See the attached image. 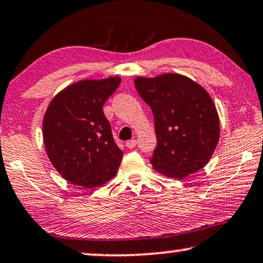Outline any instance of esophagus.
Segmentation results:
<instances>
[{
	"label": "esophagus",
	"instance_id": "34e87169",
	"mask_svg": "<svg viewBox=\"0 0 263 263\" xmlns=\"http://www.w3.org/2000/svg\"><path fill=\"white\" fill-rule=\"evenodd\" d=\"M136 144H137V141H136V139H131V141L126 142V146H127L128 149H134Z\"/></svg>",
	"mask_w": 263,
	"mask_h": 263
}]
</instances>
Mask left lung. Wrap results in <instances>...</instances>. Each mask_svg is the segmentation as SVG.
Returning a JSON list of instances; mask_svg holds the SVG:
<instances>
[{"mask_svg": "<svg viewBox=\"0 0 263 263\" xmlns=\"http://www.w3.org/2000/svg\"><path fill=\"white\" fill-rule=\"evenodd\" d=\"M135 85L154 114V170L177 179L202 170L220 137L219 114L207 90L178 73L137 77Z\"/></svg>", "mask_w": 263, "mask_h": 263, "instance_id": "1", "label": "left lung"}]
</instances>
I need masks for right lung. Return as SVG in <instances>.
<instances>
[{
    "label": "right lung",
    "mask_w": 263,
    "mask_h": 263,
    "mask_svg": "<svg viewBox=\"0 0 263 263\" xmlns=\"http://www.w3.org/2000/svg\"><path fill=\"white\" fill-rule=\"evenodd\" d=\"M120 83L119 76L79 80L56 93L45 110V152L55 170L71 184L93 189L118 172L122 152L102 107Z\"/></svg>",
    "instance_id": "obj_1"
}]
</instances>
